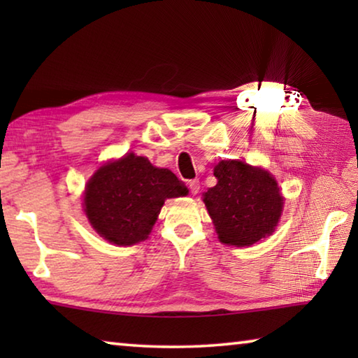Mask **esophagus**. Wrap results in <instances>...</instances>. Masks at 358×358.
<instances>
[{
  "instance_id": "obj_1",
  "label": "esophagus",
  "mask_w": 358,
  "mask_h": 358,
  "mask_svg": "<svg viewBox=\"0 0 358 358\" xmlns=\"http://www.w3.org/2000/svg\"><path fill=\"white\" fill-rule=\"evenodd\" d=\"M187 186H189V191H191L192 196H196V194L201 191V181H199L197 178L187 181Z\"/></svg>"
}]
</instances>
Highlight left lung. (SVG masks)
<instances>
[{"mask_svg": "<svg viewBox=\"0 0 358 358\" xmlns=\"http://www.w3.org/2000/svg\"><path fill=\"white\" fill-rule=\"evenodd\" d=\"M216 186L203 192V203L221 243L251 246L275 232L284 197L273 175L243 161L217 162Z\"/></svg>", "mask_w": 358, "mask_h": 358, "instance_id": "1", "label": "left lung"}]
</instances>
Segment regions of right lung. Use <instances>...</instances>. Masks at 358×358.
Here are the masks:
<instances>
[{
    "instance_id": "1",
    "label": "right lung",
    "mask_w": 358,
    "mask_h": 358,
    "mask_svg": "<svg viewBox=\"0 0 358 358\" xmlns=\"http://www.w3.org/2000/svg\"><path fill=\"white\" fill-rule=\"evenodd\" d=\"M186 194L187 187L172 171L128 153L106 162L88 180L83 211L108 243L131 246L148 238L166 199Z\"/></svg>"
}]
</instances>
